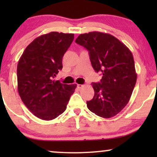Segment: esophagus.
Here are the masks:
<instances>
[{
  "instance_id": "esophagus-1",
  "label": "esophagus",
  "mask_w": 157,
  "mask_h": 157,
  "mask_svg": "<svg viewBox=\"0 0 157 157\" xmlns=\"http://www.w3.org/2000/svg\"><path fill=\"white\" fill-rule=\"evenodd\" d=\"M84 86V85H82V84H77V87L78 88V89H81V88H83Z\"/></svg>"
}]
</instances>
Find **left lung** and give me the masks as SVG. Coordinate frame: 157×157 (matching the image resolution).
Instances as JSON below:
<instances>
[{"mask_svg":"<svg viewBox=\"0 0 157 157\" xmlns=\"http://www.w3.org/2000/svg\"><path fill=\"white\" fill-rule=\"evenodd\" d=\"M75 42L89 51L94 69L103 75L100 83H91L94 96L86 101L88 109L98 117H114L129 101L136 82L132 52L118 38L102 32L81 34Z\"/></svg>","mask_w":157,"mask_h":157,"instance_id":"8db88e82","label":"left lung"}]
</instances>
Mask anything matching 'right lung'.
<instances>
[{"label": "right lung", "mask_w": 157, "mask_h": 157, "mask_svg": "<svg viewBox=\"0 0 157 157\" xmlns=\"http://www.w3.org/2000/svg\"><path fill=\"white\" fill-rule=\"evenodd\" d=\"M74 34L51 32L38 36L23 51L17 66L19 96L36 117L49 121L66 109L76 84L55 81L63 68L62 59Z\"/></svg>", "instance_id": "1"}]
</instances>
